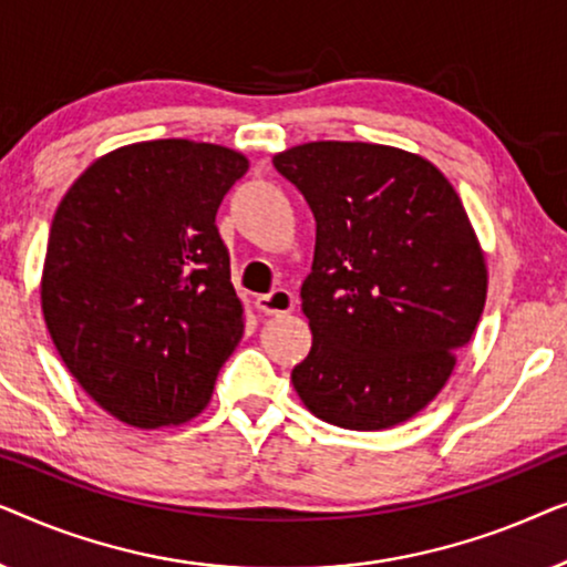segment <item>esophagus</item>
<instances>
[{
    "label": "esophagus",
    "instance_id": "obj_1",
    "mask_svg": "<svg viewBox=\"0 0 567 567\" xmlns=\"http://www.w3.org/2000/svg\"><path fill=\"white\" fill-rule=\"evenodd\" d=\"M255 307H258L262 315H289L293 309V297L291 291L276 289L255 299Z\"/></svg>",
    "mask_w": 567,
    "mask_h": 567
}]
</instances>
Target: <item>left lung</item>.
I'll return each mask as SVG.
<instances>
[{
    "label": "left lung",
    "mask_w": 567,
    "mask_h": 567,
    "mask_svg": "<svg viewBox=\"0 0 567 567\" xmlns=\"http://www.w3.org/2000/svg\"><path fill=\"white\" fill-rule=\"evenodd\" d=\"M274 165L317 221L301 284L312 348L293 390L340 429L405 423L444 390L487 297L485 252L454 185L421 154L367 142L299 144Z\"/></svg>",
    "instance_id": "left-lung-1"
}]
</instances>
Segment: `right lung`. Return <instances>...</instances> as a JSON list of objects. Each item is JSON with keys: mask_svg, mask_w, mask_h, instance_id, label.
I'll return each instance as SVG.
<instances>
[{"mask_svg": "<svg viewBox=\"0 0 567 567\" xmlns=\"http://www.w3.org/2000/svg\"><path fill=\"white\" fill-rule=\"evenodd\" d=\"M247 167L229 146L136 142L92 162L53 214L45 328L82 390L121 423H188L243 338L216 212Z\"/></svg>", "mask_w": 567, "mask_h": 567, "instance_id": "obj_1", "label": "right lung"}]
</instances>
